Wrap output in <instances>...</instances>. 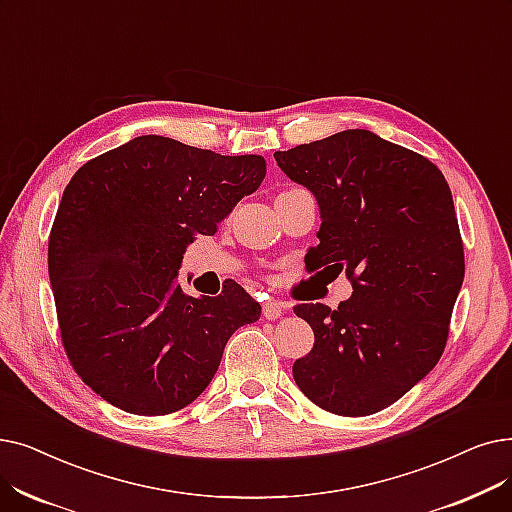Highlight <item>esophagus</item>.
<instances>
[{"instance_id":"1","label":"esophagus","mask_w":512,"mask_h":512,"mask_svg":"<svg viewBox=\"0 0 512 512\" xmlns=\"http://www.w3.org/2000/svg\"><path fill=\"white\" fill-rule=\"evenodd\" d=\"M261 314H263V318H268V320H278L284 314V305L280 301L270 299V301L263 303Z\"/></svg>"}]
</instances>
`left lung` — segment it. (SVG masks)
<instances>
[{"label": "left lung", "instance_id": "obj_1", "mask_svg": "<svg viewBox=\"0 0 512 512\" xmlns=\"http://www.w3.org/2000/svg\"><path fill=\"white\" fill-rule=\"evenodd\" d=\"M274 159L318 201L311 270L345 272L353 284L339 309L295 307L316 339L293 364L295 383L326 412H379L425 379L448 341L464 280L450 186L429 159L368 129L339 131Z\"/></svg>", "mask_w": 512, "mask_h": 512}]
</instances>
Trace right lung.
<instances>
[{
  "label": "right lung",
  "instance_id": "obj_1",
  "mask_svg": "<svg viewBox=\"0 0 512 512\" xmlns=\"http://www.w3.org/2000/svg\"><path fill=\"white\" fill-rule=\"evenodd\" d=\"M263 177L259 154L140 136L87 161L64 188L48 242L60 337L108 404L140 416L186 408L228 339L259 320L261 305L234 280L219 297H190L175 278L194 236H213Z\"/></svg>",
  "mask_w": 512,
  "mask_h": 512
}]
</instances>
